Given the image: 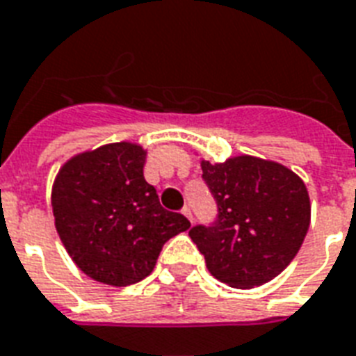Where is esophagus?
Returning <instances> with one entry per match:
<instances>
[{
	"mask_svg": "<svg viewBox=\"0 0 356 356\" xmlns=\"http://www.w3.org/2000/svg\"><path fill=\"white\" fill-rule=\"evenodd\" d=\"M181 213H183L184 216H186V218H188L190 222H192V211H190V207H186V205H184L183 211H181Z\"/></svg>",
	"mask_w": 356,
	"mask_h": 356,
	"instance_id": "1",
	"label": "esophagus"
}]
</instances>
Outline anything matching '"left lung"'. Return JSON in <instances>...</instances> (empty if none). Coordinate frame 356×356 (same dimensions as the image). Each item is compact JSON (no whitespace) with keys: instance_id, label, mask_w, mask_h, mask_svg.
Listing matches in <instances>:
<instances>
[{"instance_id":"obj_1","label":"left lung","mask_w":356,"mask_h":356,"mask_svg":"<svg viewBox=\"0 0 356 356\" xmlns=\"http://www.w3.org/2000/svg\"><path fill=\"white\" fill-rule=\"evenodd\" d=\"M203 179L218 216L190 229L216 280L238 289L263 286L280 275L310 227V196L302 179L284 164L250 154L211 164Z\"/></svg>"}]
</instances>
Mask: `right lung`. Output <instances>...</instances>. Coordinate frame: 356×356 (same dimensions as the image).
Segmentation results:
<instances>
[{
  "label": "right lung",
  "mask_w": 356,
  "mask_h": 356,
  "mask_svg": "<svg viewBox=\"0 0 356 356\" xmlns=\"http://www.w3.org/2000/svg\"><path fill=\"white\" fill-rule=\"evenodd\" d=\"M145 149L106 143L65 162L51 186L56 229L76 267L106 286L124 287L153 273L166 241L186 232L143 179Z\"/></svg>",
  "instance_id": "add662e5"
}]
</instances>
